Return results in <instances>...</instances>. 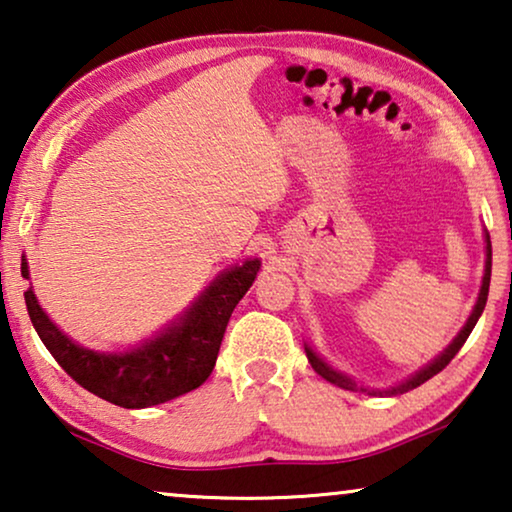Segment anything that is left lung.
I'll return each mask as SVG.
<instances>
[{"label":"left lung","instance_id":"1","mask_svg":"<svg viewBox=\"0 0 512 512\" xmlns=\"http://www.w3.org/2000/svg\"><path fill=\"white\" fill-rule=\"evenodd\" d=\"M485 275H482V284H480V293H478V300H475L473 310L471 314H468L466 324L461 326V331L454 335V340L447 345L443 352H440L436 359L426 363V366H422L419 370H415L410 377H405L403 382L394 384V387H387V389H370V387H363V384H356L354 377H349L347 373H340L338 368H333L331 363H328L324 356L317 354V349H314L312 345H307L305 342V354H307V361L312 363V368L317 370V373L324 377V380H328L331 384H335V387L340 389H347V391H361V394H370V396H398V394H405V391L415 389L419 387V384H424L426 380H431L433 375H438L440 370H443L447 363H450L454 356H457V352L461 347H464V342L468 340V335H471V331L475 328V324H478L480 314L482 310H485L487 305V293H489V279H492V242H489V233L485 230Z\"/></svg>","mask_w":512,"mask_h":512}]
</instances>
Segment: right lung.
<instances>
[{"label":"right lung","instance_id":"add662e5","mask_svg":"<svg viewBox=\"0 0 512 512\" xmlns=\"http://www.w3.org/2000/svg\"><path fill=\"white\" fill-rule=\"evenodd\" d=\"M258 270L261 258L230 265L177 319L123 352H97L74 342L53 324L32 286L25 291V305L34 331L72 380L104 401L139 410L184 396L212 375L230 314ZM20 275L30 279L25 256Z\"/></svg>","mask_w":512,"mask_h":512}]
</instances>
